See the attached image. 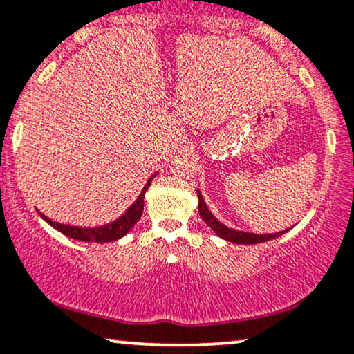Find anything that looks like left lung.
<instances>
[{
  "instance_id": "8db88e82",
  "label": "left lung",
  "mask_w": 354,
  "mask_h": 354,
  "mask_svg": "<svg viewBox=\"0 0 354 354\" xmlns=\"http://www.w3.org/2000/svg\"><path fill=\"white\" fill-rule=\"evenodd\" d=\"M198 199H199V214L201 217H203V221L207 223V225L212 229L216 234L221 236V239L227 240V241H232V243H240V245H254V243H263V241H268V240H272L276 239V236L283 235L284 232L288 230H283V232H277V234H250V232H240V230H235V229H229V227L223 225L222 222H218L216 217L212 216V212L207 209V205L204 203V198L201 196V191H198Z\"/></svg>"
}]
</instances>
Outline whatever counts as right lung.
I'll return each mask as SVG.
<instances>
[{
	"mask_svg": "<svg viewBox=\"0 0 354 354\" xmlns=\"http://www.w3.org/2000/svg\"><path fill=\"white\" fill-rule=\"evenodd\" d=\"M151 180H153V176L147 181V185L144 186V189H142L140 196H138L136 203H133L131 207L127 209V212H125L124 216H120L118 221L107 223V225L93 227V229L84 227L83 229V227L64 225V223L53 222L52 218L44 216V214H40V216H42V218L47 223H50L53 229L62 232V234L70 236V239L82 240V241H96V243H106V241L119 240L120 236H124L125 234H127V232L131 230L132 227L138 222V218L142 217V212H144V196H145V191L149 189V186L151 185Z\"/></svg>",
	"mask_w": 354,
	"mask_h": 354,
	"instance_id": "right-lung-1",
	"label": "right lung"
}]
</instances>
